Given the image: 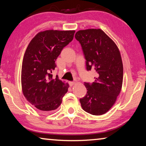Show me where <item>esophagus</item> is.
Instances as JSON below:
<instances>
[{"label": "esophagus", "instance_id": "1", "mask_svg": "<svg viewBox=\"0 0 146 146\" xmlns=\"http://www.w3.org/2000/svg\"><path fill=\"white\" fill-rule=\"evenodd\" d=\"M69 84H70V86H73L74 84H75V82H69Z\"/></svg>", "mask_w": 146, "mask_h": 146}]
</instances>
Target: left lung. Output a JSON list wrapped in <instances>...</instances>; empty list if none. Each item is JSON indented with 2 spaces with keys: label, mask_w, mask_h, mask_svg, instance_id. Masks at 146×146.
<instances>
[{
  "label": "left lung",
  "mask_w": 146,
  "mask_h": 146,
  "mask_svg": "<svg viewBox=\"0 0 146 146\" xmlns=\"http://www.w3.org/2000/svg\"><path fill=\"white\" fill-rule=\"evenodd\" d=\"M75 36L82 46L86 69L97 75L91 84L84 83L87 94L80 99L81 106L93 115L105 114L114 105L122 86L123 64L119 49L100 29L79 30Z\"/></svg>",
  "instance_id": "obj_1"
}]
</instances>
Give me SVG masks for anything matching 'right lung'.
Wrapping results in <instances>:
<instances>
[{"instance_id":"1","label":"right lung","mask_w":146,"mask_h":146,"mask_svg":"<svg viewBox=\"0 0 146 146\" xmlns=\"http://www.w3.org/2000/svg\"><path fill=\"white\" fill-rule=\"evenodd\" d=\"M75 30L49 29L32 38L24 53L21 70L22 90L26 100L44 113L55 110L68 92L69 84L53 78L55 60L72 41Z\"/></svg>"}]
</instances>
